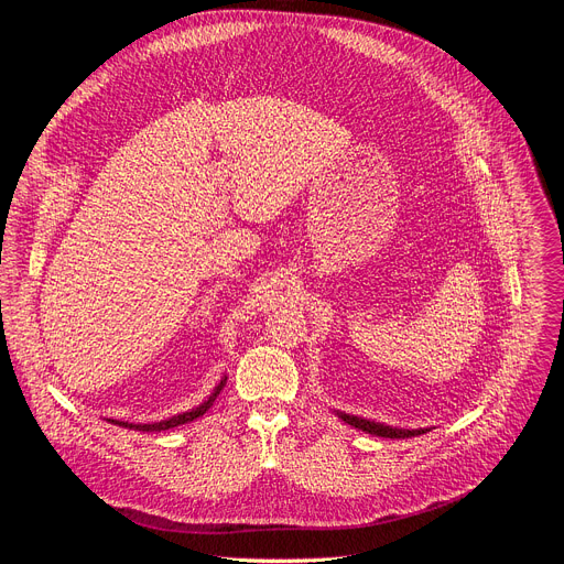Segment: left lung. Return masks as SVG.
<instances>
[{
    "label": "left lung",
    "instance_id": "1",
    "mask_svg": "<svg viewBox=\"0 0 564 564\" xmlns=\"http://www.w3.org/2000/svg\"><path fill=\"white\" fill-rule=\"evenodd\" d=\"M338 419L345 421L347 425L357 427V430H364L368 434H375V436H383V438H409V436H419V434H427L430 427H419V430H402V427H391V425H383V423H375V421H368V419H361V416H349V413L345 411H336Z\"/></svg>",
    "mask_w": 564,
    "mask_h": 564
}]
</instances>
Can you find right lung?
I'll list each match as a JSON object with an SVG mask.
<instances>
[{"label": "right lung", "mask_w": 564, "mask_h": 564, "mask_svg": "<svg viewBox=\"0 0 564 564\" xmlns=\"http://www.w3.org/2000/svg\"><path fill=\"white\" fill-rule=\"evenodd\" d=\"M226 379H228V377L224 375L221 381L215 387V391H213L210 395H207V400H203L198 406H192V409H187V411H183V413H175V416H171V419H164V421H158V423H128V421L107 419V423L118 425V427H126V430H134V432H164V430H171V427H177V425L192 423V421L200 419L203 413L215 404L217 395H219V393L224 391V387H226Z\"/></svg>", "instance_id": "right-lung-1"}]
</instances>
